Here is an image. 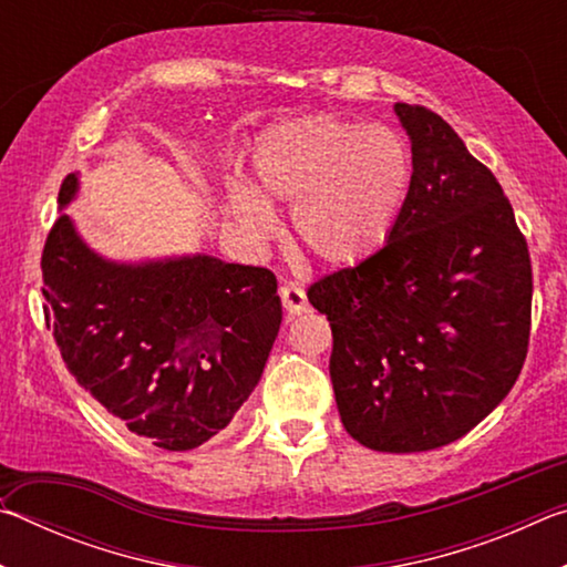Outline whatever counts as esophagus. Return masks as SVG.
Here are the masks:
<instances>
[{
  "mask_svg": "<svg viewBox=\"0 0 567 567\" xmlns=\"http://www.w3.org/2000/svg\"><path fill=\"white\" fill-rule=\"evenodd\" d=\"M280 297H282V307H285L287 315H302L307 307H310V305H307L305 290L295 282H285L280 287Z\"/></svg>",
  "mask_w": 567,
  "mask_h": 567,
  "instance_id": "esophagus-1",
  "label": "esophagus"
}]
</instances>
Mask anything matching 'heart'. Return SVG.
I'll return each mask as SVG.
<instances>
[{
    "mask_svg": "<svg viewBox=\"0 0 567 567\" xmlns=\"http://www.w3.org/2000/svg\"><path fill=\"white\" fill-rule=\"evenodd\" d=\"M412 155L382 124L330 112L275 124L252 152V192H233L249 233L275 229L270 207L292 209L300 252L324 267H354L385 247L408 205Z\"/></svg>",
    "mask_w": 567,
    "mask_h": 567,
    "instance_id": "b5f03b06",
    "label": "heart"
}]
</instances>
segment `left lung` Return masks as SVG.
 Returning <instances> with one entry per match:
<instances>
[{
    "label": "left lung",
    "mask_w": 567,
    "mask_h": 567,
    "mask_svg": "<svg viewBox=\"0 0 567 567\" xmlns=\"http://www.w3.org/2000/svg\"><path fill=\"white\" fill-rule=\"evenodd\" d=\"M395 112L412 185L395 233L368 260L312 282L332 328L342 425L380 453L467 435L520 375L530 342V252L511 199L457 132L420 104Z\"/></svg>",
    "instance_id": "left-lung-1"
}]
</instances>
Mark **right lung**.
<instances>
[{"instance_id":"add662e5","label":"right lung","mask_w":567,"mask_h":567,"mask_svg":"<svg viewBox=\"0 0 567 567\" xmlns=\"http://www.w3.org/2000/svg\"><path fill=\"white\" fill-rule=\"evenodd\" d=\"M76 195L62 182L60 207ZM44 320L76 382L134 435L172 453L229 425L282 322L265 267L209 255L104 260L56 217L42 252Z\"/></svg>"}]
</instances>
